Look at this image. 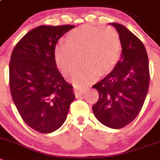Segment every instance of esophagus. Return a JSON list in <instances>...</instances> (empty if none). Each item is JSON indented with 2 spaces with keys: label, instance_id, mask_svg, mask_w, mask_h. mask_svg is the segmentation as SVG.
<instances>
[{
  "label": "esophagus",
  "instance_id": "1",
  "mask_svg": "<svg viewBox=\"0 0 160 160\" xmlns=\"http://www.w3.org/2000/svg\"><path fill=\"white\" fill-rule=\"evenodd\" d=\"M85 91H86V90H84V89H81V88H77V87L74 88V93H75V95L77 97L82 96V95L84 93Z\"/></svg>",
  "mask_w": 160,
  "mask_h": 160
}]
</instances>
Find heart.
I'll return each instance as SVG.
<instances>
[{"instance_id": "1", "label": "heart", "mask_w": 160, "mask_h": 160, "mask_svg": "<svg viewBox=\"0 0 160 160\" xmlns=\"http://www.w3.org/2000/svg\"><path fill=\"white\" fill-rule=\"evenodd\" d=\"M67 44L59 43L55 51L57 67L65 77L71 76L80 62L82 67L72 82L85 86L113 69L120 58L121 42L114 28L84 25L73 29L66 37Z\"/></svg>"}]
</instances>
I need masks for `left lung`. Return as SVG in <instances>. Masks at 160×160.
Masks as SVG:
<instances>
[{
    "instance_id": "left-lung-1",
    "label": "left lung",
    "mask_w": 160,
    "mask_h": 160,
    "mask_svg": "<svg viewBox=\"0 0 160 160\" xmlns=\"http://www.w3.org/2000/svg\"><path fill=\"white\" fill-rule=\"evenodd\" d=\"M110 24L121 38V58L106 77L93 86L99 98L92 109L102 124L118 129L130 124L141 110L150 76L147 51L140 39L122 24Z\"/></svg>"
}]
</instances>
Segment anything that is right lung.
I'll return each instance as SVG.
<instances>
[{
    "instance_id": "1",
    "label": "right lung",
    "mask_w": 160,
    "mask_h": 160,
    "mask_svg": "<svg viewBox=\"0 0 160 160\" xmlns=\"http://www.w3.org/2000/svg\"><path fill=\"white\" fill-rule=\"evenodd\" d=\"M75 26L41 25L23 36L9 62L12 98L20 117L32 129L51 133L67 119L74 100L73 86L57 68V42Z\"/></svg>"
}]
</instances>
